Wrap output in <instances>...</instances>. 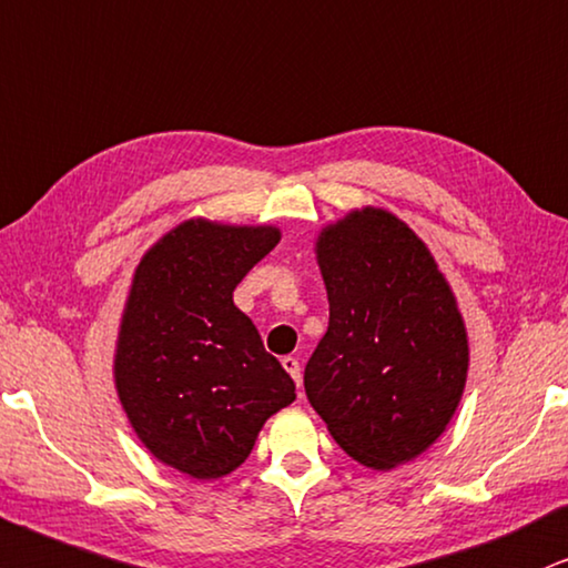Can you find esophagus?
Instances as JSON below:
<instances>
[{
  "mask_svg": "<svg viewBox=\"0 0 568 568\" xmlns=\"http://www.w3.org/2000/svg\"><path fill=\"white\" fill-rule=\"evenodd\" d=\"M283 367H285V372H288L293 379H296V385L301 387V364H298V358L296 356H285L283 358Z\"/></svg>",
  "mask_w": 568,
  "mask_h": 568,
  "instance_id": "obj_1",
  "label": "esophagus"
}]
</instances>
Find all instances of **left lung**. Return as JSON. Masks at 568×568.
Masks as SVG:
<instances>
[{"label": "left lung", "mask_w": 568, "mask_h": 568, "mask_svg": "<svg viewBox=\"0 0 568 568\" xmlns=\"http://www.w3.org/2000/svg\"><path fill=\"white\" fill-rule=\"evenodd\" d=\"M317 262L329 325L304 369L308 404L364 466L412 462L448 427L466 385L450 285L412 227L372 206L320 233Z\"/></svg>", "instance_id": "obj_1"}]
</instances>
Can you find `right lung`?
<instances>
[{
    "label": "right lung",
    "mask_w": 568,
    "mask_h": 568,
    "mask_svg": "<svg viewBox=\"0 0 568 568\" xmlns=\"http://www.w3.org/2000/svg\"><path fill=\"white\" fill-rule=\"evenodd\" d=\"M270 225L189 220L135 267L114 354L128 419L162 464L196 479L246 462L296 385L233 304L235 285L277 246Z\"/></svg>",
    "instance_id": "1"
}]
</instances>
